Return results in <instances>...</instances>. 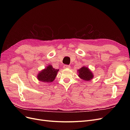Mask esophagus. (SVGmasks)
Returning <instances> with one entry per match:
<instances>
[{"instance_id": "obj_1", "label": "esophagus", "mask_w": 130, "mask_h": 130, "mask_svg": "<svg viewBox=\"0 0 130 130\" xmlns=\"http://www.w3.org/2000/svg\"><path fill=\"white\" fill-rule=\"evenodd\" d=\"M70 66H69L68 65H64L63 66V68L64 69H68V68H70Z\"/></svg>"}]
</instances>
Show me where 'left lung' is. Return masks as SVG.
Returning <instances> with one entry per match:
<instances>
[{"label":"left lung","instance_id":"1","mask_svg":"<svg viewBox=\"0 0 130 130\" xmlns=\"http://www.w3.org/2000/svg\"><path fill=\"white\" fill-rule=\"evenodd\" d=\"M78 76L84 81H90L94 77V75L87 67L82 66L77 70Z\"/></svg>","mask_w":130,"mask_h":130}]
</instances>
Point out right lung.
Returning <instances> with one entry per match:
<instances>
[{"instance_id":"add662e5","label":"right lung","mask_w":130,"mask_h":130,"mask_svg":"<svg viewBox=\"0 0 130 130\" xmlns=\"http://www.w3.org/2000/svg\"><path fill=\"white\" fill-rule=\"evenodd\" d=\"M59 69H56L52 65L49 64L38 73L37 75V79L45 83L52 82L56 78Z\"/></svg>"}]
</instances>
